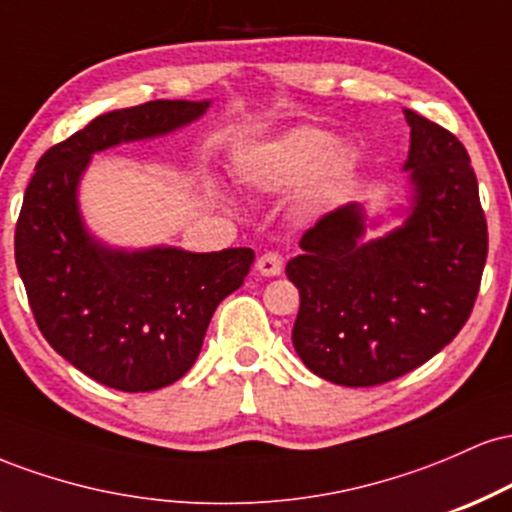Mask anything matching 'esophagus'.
I'll use <instances>...</instances> for the list:
<instances>
[{
  "label": "esophagus",
  "mask_w": 512,
  "mask_h": 512,
  "mask_svg": "<svg viewBox=\"0 0 512 512\" xmlns=\"http://www.w3.org/2000/svg\"><path fill=\"white\" fill-rule=\"evenodd\" d=\"M281 269H284V257L279 252H264L257 260V272L264 276H279Z\"/></svg>",
  "instance_id": "esophagus-1"
}]
</instances>
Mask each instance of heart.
<instances>
[{"instance_id": "heart-1", "label": "heart", "mask_w": 512, "mask_h": 512, "mask_svg": "<svg viewBox=\"0 0 512 512\" xmlns=\"http://www.w3.org/2000/svg\"><path fill=\"white\" fill-rule=\"evenodd\" d=\"M354 166L356 154L351 146L334 144V134L327 129L303 125L248 151L240 158L238 175L260 192L289 190L313 175L310 199H322L349 178Z\"/></svg>"}]
</instances>
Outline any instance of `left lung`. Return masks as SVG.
<instances>
[{"instance_id":"obj_1","label":"left lung","mask_w":512,"mask_h":512,"mask_svg":"<svg viewBox=\"0 0 512 512\" xmlns=\"http://www.w3.org/2000/svg\"><path fill=\"white\" fill-rule=\"evenodd\" d=\"M411 199L402 226L366 236L361 204L322 216L286 264L301 293L291 339L301 361L334 385H383L457 337L477 301L489 252L486 216L460 139L414 110Z\"/></svg>"}]
</instances>
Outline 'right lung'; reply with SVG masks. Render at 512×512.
I'll list each match as a JSON object with an SVG mask.
<instances>
[{
    "label": "right lung",
    "instance_id": "1",
    "mask_svg": "<svg viewBox=\"0 0 512 512\" xmlns=\"http://www.w3.org/2000/svg\"><path fill=\"white\" fill-rule=\"evenodd\" d=\"M209 101H151L98 115L40 156L16 221V267L40 332L96 383L122 392L173 385L202 351L228 293L255 262L250 248L117 250L88 233L79 180L110 146L163 137Z\"/></svg>",
    "mask_w": 512,
    "mask_h": 512
}]
</instances>
